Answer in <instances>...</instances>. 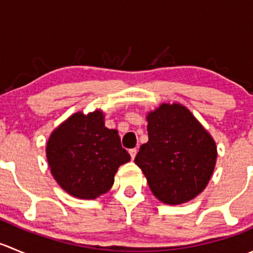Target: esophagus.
Wrapping results in <instances>:
<instances>
[{
    "mask_svg": "<svg viewBox=\"0 0 253 253\" xmlns=\"http://www.w3.org/2000/svg\"><path fill=\"white\" fill-rule=\"evenodd\" d=\"M137 152H138V150H137L136 148H133V149H129V155H131L132 159H134V158H136Z\"/></svg>",
    "mask_w": 253,
    "mask_h": 253,
    "instance_id": "1",
    "label": "esophagus"
}]
</instances>
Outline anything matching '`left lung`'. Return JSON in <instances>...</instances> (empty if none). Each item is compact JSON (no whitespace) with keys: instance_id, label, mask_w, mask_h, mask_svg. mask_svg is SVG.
<instances>
[{"instance_id":"8db88e82","label":"left lung","mask_w":253,"mask_h":253,"mask_svg":"<svg viewBox=\"0 0 253 253\" xmlns=\"http://www.w3.org/2000/svg\"><path fill=\"white\" fill-rule=\"evenodd\" d=\"M148 142L134 163L153 195L165 205H182L207 187L214 168L215 141L186 106L163 103L147 114Z\"/></svg>"}]
</instances>
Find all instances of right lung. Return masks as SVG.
I'll return each instance as SVG.
<instances>
[{"label":"right lung","mask_w":253,"mask_h":253,"mask_svg":"<svg viewBox=\"0 0 253 253\" xmlns=\"http://www.w3.org/2000/svg\"><path fill=\"white\" fill-rule=\"evenodd\" d=\"M51 174L68 195L94 200L108 192L115 174L131 157L119 132L105 127L103 110L71 115L51 132L46 143Z\"/></svg>","instance_id":"right-lung-1"}]
</instances>
